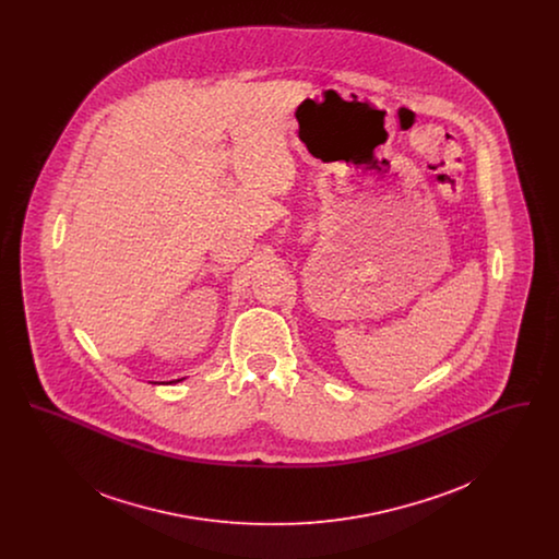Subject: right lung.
I'll list each match as a JSON object with an SVG mask.
<instances>
[{"mask_svg":"<svg viewBox=\"0 0 559 559\" xmlns=\"http://www.w3.org/2000/svg\"><path fill=\"white\" fill-rule=\"evenodd\" d=\"M176 381H182V379H174V381H169V383H176Z\"/></svg>","mask_w":559,"mask_h":559,"instance_id":"1","label":"right lung"}]
</instances>
